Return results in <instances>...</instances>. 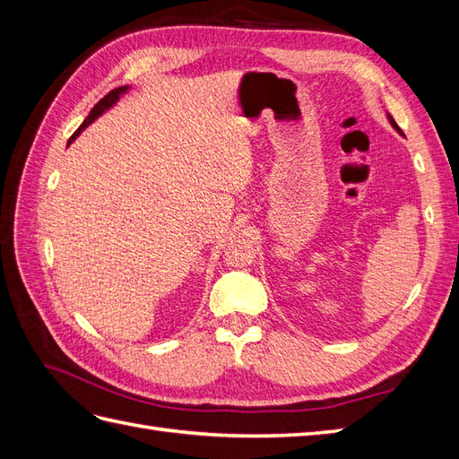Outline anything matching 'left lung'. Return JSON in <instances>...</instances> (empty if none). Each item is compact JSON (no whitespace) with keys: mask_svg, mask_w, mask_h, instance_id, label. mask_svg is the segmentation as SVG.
<instances>
[{"mask_svg":"<svg viewBox=\"0 0 459 459\" xmlns=\"http://www.w3.org/2000/svg\"><path fill=\"white\" fill-rule=\"evenodd\" d=\"M386 118H388V122H391V124H393V128H394V130H398V132H400V128H398V124H396V122H394V118H393V117H391V115H386Z\"/></svg>","mask_w":459,"mask_h":459,"instance_id":"left-lung-1","label":"left lung"}]
</instances>
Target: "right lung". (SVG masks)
<instances>
[{"label": "right lung", "mask_w": 459, "mask_h": 459, "mask_svg": "<svg viewBox=\"0 0 459 459\" xmlns=\"http://www.w3.org/2000/svg\"><path fill=\"white\" fill-rule=\"evenodd\" d=\"M128 90H130V86H120V88H117V90H113V91H108V93L103 97V100L90 110L88 118H86L84 122H82V126L73 134V137H71V140H68V143H73V142L76 140V135H80V132H82V130H84L86 126H90V124H91L97 117H101V115L105 113V110H108L110 107H113V105L120 100V95H122V93H126Z\"/></svg>", "instance_id": "obj_1"}]
</instances>
